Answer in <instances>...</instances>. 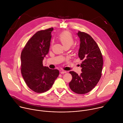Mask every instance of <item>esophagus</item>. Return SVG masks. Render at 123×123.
<instances>
[{
    "mask_svg": "<svg viewBox=\"0 0 123 123\" xmlns=\"http://www.w3.org/2000/svg\"><path fill=\"white\" fill-rule=\"evenodd\" d=\"M67 73V72L66 71H60V74H65V73Z\"/></svg>",
    "mask_w": 123,
    "mask_h": 123,
    "instance_id": "1",
    "label": "esophagus"
}]
</instances>
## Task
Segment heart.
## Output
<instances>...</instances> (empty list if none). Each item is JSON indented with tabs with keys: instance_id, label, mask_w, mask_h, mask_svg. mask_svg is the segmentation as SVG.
Wrapping results in <instances>:
<instances>
[{
	"instance_id": "obj_1",
	"label": "heart",
	"mask_w": 123,
	"mask_h": 123,
	"mask_svg": "<svg viewBox=\"0 0 123 123\" xmlns=\"http://www.w3.org/2000/svg\"><path fill=\"white\" fill-rule=\"evenodd\" d=\"M58 39L65 48H70L74 43V40L72 34L68 31L62 33L59 36Z\"/></svg>"
}]
</instances>
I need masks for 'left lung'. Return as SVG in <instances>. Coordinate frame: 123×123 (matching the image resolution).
<instances>
[{"label":"left lung","mask_w":123,"mask_h":123,"mask_svg":"<svg viewBox=\"0 0 123 123\" xmlns=\"http://www.w3.org/2000/svg\"><path fill=\"white\" fill-rule=\"evenodd\" d=\"M77 34L80 42L79 57L82 60V73L78 75L74 71L70 72L72 80L69 86L74 93L84 94L91 91L101 77L103 58L97 43L90 35L81 31Z\"/></svg>","instance_id":"8db88e82"}]
</instances>
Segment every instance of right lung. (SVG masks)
I'll use <instances>...</instances> for the list:
<instances>
[{
    "instance_id": "add662e5",
    "label": "right lung",
    "mask_w": 123,
    "mask_h": 123,
    "mask_svg": "<svg viewBox=\"0 0 123 123\" xmlns=\"http://www.w3.org/2000/svg\"><path fill=\"white\" fill-rule=\"evenodd\" d=\"M52 27L38 31L27 42L21 53V72L28 87L36 93L46 92L59 75L57 69L43 66L49 53Z\"/></svg>"
}]
</instances>
